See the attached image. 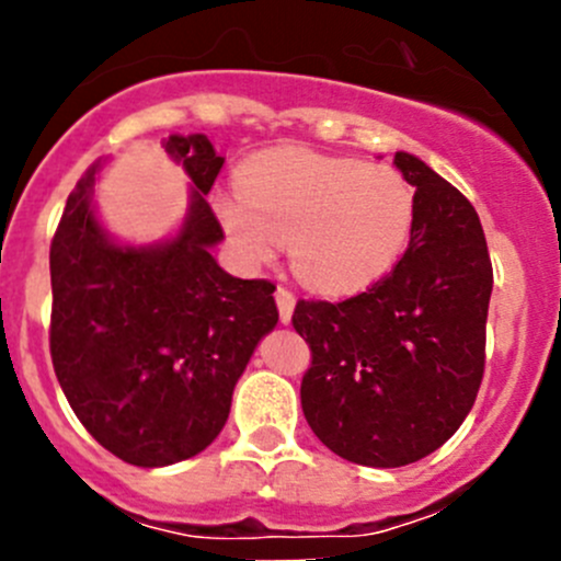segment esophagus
<instances>
[{
  "label": "esophagus",
  "mask_w": 561,
  "mask_h": 561,
  "mask_svg": "<svg viewBox=\"0 0 561 561\" xmlns=\"http://www.w3.org/2000/svg\"><path fill=\"white\" fill-rule=\"evenodd\" d=\"M274 298H276V307H279L282 322H290L293 309H296V296H293V290H287V287H276Z\"/></svg>",
  "instance_id": "obj_1"
}]
</instances>
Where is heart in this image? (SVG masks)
I'll use <instances>...</instances> for the list:
<instances>
[{"mask_svg": "<svg viewBox=\"0 0 561 561\" xmlns=\"http://www.w3.org/2000/svg\"><path fill=\"white\" fill-rule=\"evenodd\" d=\"M239 257L263 265L290 244L296 274L325 296H350L399 263L415 225V190L396 168L317 151L252 160L241 190L214 201Z\"/></svg>", "mask_w": 561, "mask_h": 561, "instance_id": "b5f03b06", "label": "heart"}]
</instances>
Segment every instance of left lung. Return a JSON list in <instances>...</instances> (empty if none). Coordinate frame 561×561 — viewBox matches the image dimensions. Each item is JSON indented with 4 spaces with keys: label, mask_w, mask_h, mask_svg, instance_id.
<instances>
[{
    "label": "left lung",
    "mask_w": 561,
    "mask_h": 561,
    "mask_svg": "<svg viewBox=\"0 0 561 561\" xmlns=\"http://www.w3.org/2000/svg\"><path fill=\"white\" fill-rule=\"evenodd\" d=\"M393 165L415 186L407 252L360 296L293 312L312 350L307 423L336 456L382 469L434 454L469 415L494 287L472 203L415 154L396 151Z\"/></svg>",
    "instance_id": "left-lung-1"
}]
</instances>
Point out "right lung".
<instances>
[{
	"mask_svg": "<svg viewBox=\"0 0 561 561\" xmlns=\"http://www.w3.org/2000/svg\"><path fill=\"white\" fill-rule=\"evenodd\" d=\"M162 149L190 175L173 239L118 244L94 214V162L50 241V360L87 432L135 467H168L217 439L254 347L274 331L268 279H239L211 249L225 239L206 195L225 157L206 135Z\"/></svg>",
	"mask_w": 561,
	"mask_h": 561,
	"instance_id": "obj_1",
	"label": "right lung"
}]
</instances>
